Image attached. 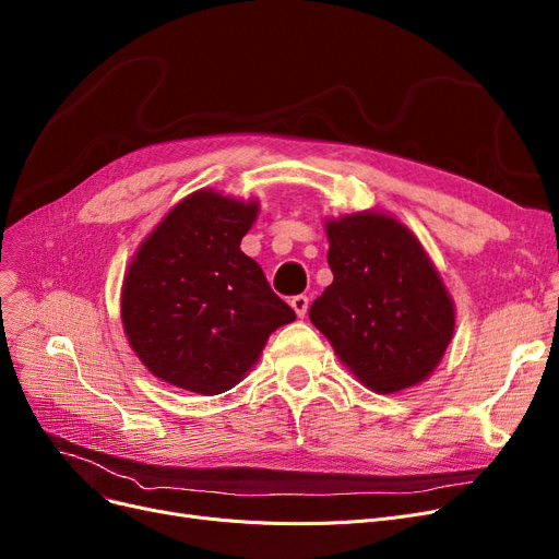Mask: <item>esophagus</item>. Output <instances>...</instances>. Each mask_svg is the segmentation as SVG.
Instances as JSON below:
<instances>
[{
	"instance_id": "1",
	"label": "esophagus",
	"mask_w": 559,
	"mask_h": 559,
	"mask_svg": "<svg viewBox=\"0 0 559 559\" xmlns=\"http://www.w3.org/2000/svg\"><path fill=\"white\" fill-rule=\"evenodd\" d=\"M289 306L295 308V312L299 314V318H306V312H308V297H306V295H297V297L289 299Z\"/></svg>"
}]
</instances>
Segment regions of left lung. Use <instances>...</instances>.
Listing matches in <instances>:
<instances>
[{"label": "left lung", "instance_id": "left-lung-1", "mask_svg": "<svg viewBox=\"0 0 559 559\" xmlns=\"http://www.w3.org/2000/svg\"><path fill=\"white\" fill-rule=\"evenodd\" d=\"M333 283L308 318L374 393H397L439 366L454 304L418 237L381 212L326 222Z\"/></svg>", "mask_w": 559, "mask_h": 559}]
</instances>
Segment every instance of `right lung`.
I'll use <instances>...</instances> for the list:
<instances>
[{
  "mask_svg": "<svg viewBox=\"0 0 559 559\" xmlns=\"http://www.w3.org/2000/svg\"><path fill=\"white\" fill-rule=\"evenodd\" d=\"M255 201L193 191L143 239L120 293L134 354L157 379L199 395L230 391L278 326L297 320L239 241Z\"/></svg>",
  "mask_w": 559,
  "mask_h": 559,
  "instance_id": "1",
  "label": "right lung"
}]
</instances>
